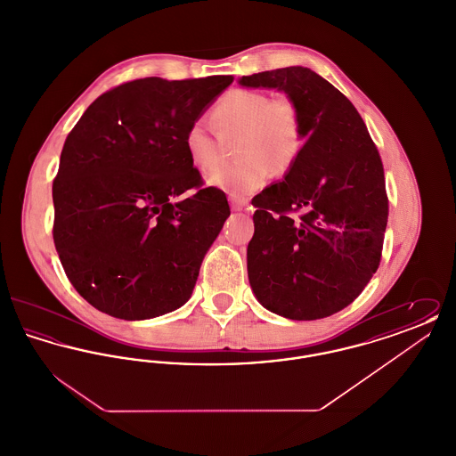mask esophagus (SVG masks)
I'll use <instances>...</instances> for the list:
<instances>
[{
  "label": "esophagus",
  "instance_id": "34e87169",
  "mask_svg": "<svg viewBox=\"0 0 456 456\" xmlns=\"http://www.w3.org/2000/svg\"><path fill=\"white\" fill-rule=\"evenodd\" d=\"M229 203H231V208H232L234 212H239V210H242V208L246 207V200H242V198H238V196L234 195L229 196Z\"/></svg>",
  "mask_w": 456,
  "mask_h": 456
}]
</instances>
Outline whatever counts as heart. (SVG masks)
<instances>
[{
    "label": "heart",
    "mask_w": 456,
    "mask_h": 456,
    "mask_svg": "<svg viewBox=\"0 0 456 456\" xmlns=\"http://www.w3.org/2000/svg\"><path fill=\"white\" fill-rule=\"evenodd\" d=\"M218 133L203 121L190 125L184 151L198 171H210L221 161L227 144L240 140L236 165L219 167L207 175L210 186L234 196H246L265 184L270 173L292 167L303 149V118L296 102L270 97L255 88H232L212 109Z\"/></svg>",
    "instance_id": "obj_1"
}]
</instances>
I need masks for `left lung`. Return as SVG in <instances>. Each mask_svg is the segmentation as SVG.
Instances as JSON below:
<instances>
[{
    "label": "left lung",
    "mask_w": 456,
    "mask_h": 456,
    "mask_svg": "<svg viewBox=\"0 0 456 456\" xmlns=\"http://www.w3.org/2000/svg\"><path fill=\"white\" fill-rule=\"evenodd\" d=\"M239 84L283 90L305 138L282 183L255 200L249 283L283 318L331 316L364 290L381 261L388 222L381 157L352 102L309 68L261 71Z\"/></svg>",
    "instance_id": "1"
}]
</instances>
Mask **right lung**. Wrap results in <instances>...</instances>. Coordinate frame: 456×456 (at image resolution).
<instances>
[{
    "mask_svg": "<svg viewBox=\"0 0 456 456\" xmlns=\"http://www.w3.org/2000/svg\"><path fill=\"white\" fill-rule=\"evenodd\" d=\"M232 82H126L97 97L66 136L53 183V239L68 281L95 309L133 322L191 297L231 212L216 190H200L183 142ZM193 187L195 196L176 200Z\"/></svg>",
    "mask_w": 456,
    "mask_h": 456,
    "instance_id": "right-lung-1",
    "label": "right lung"
}]
</instances>
